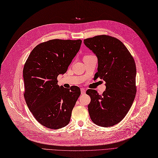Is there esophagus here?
I'll use <instances>...</instances> for the list:
<instances>
[{
	"label": "esophagus",
	"mask_w": 158,
	"mask_h": 158,
	"mask_svg": "<svg viewBox=\"0 0 158 158\" xmlns=\"http://www.w3.org/2000/svg\"><path fill=\"white\" fill-rule=\"evenodd\" d=\"M81 94H85L86 90H85V89L82 88V89H81Z\"/></svg>",
	"instance_id": "34e87169"
}]
</instances>
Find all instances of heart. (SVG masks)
<instances>
[{"mask_svg": "<svg viewBox=\"0 0 158 158\" xmlns=\"http://www.w3.org/2000/svg\"><path fill=\"white\" fill-rule=\"evenodd\" d=\"M90 55H90V54H88V55H85L84 56H90Z\"/></svg>", "mask_w": 158, "mask_h": 158, "instance_id": "1", "label": "heart"}]
</instances>
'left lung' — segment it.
Segmentation results:
<instances>
[{
    "label": "left lung",
    "instance_id": "8db88e82",
    "mask_svg": "<svg viewBox=\"0 0 158 158\" xmlns=\"http://www.w3.org/2000/svg\"><path fill=\"white\" fill-rule=\"evenodd\" d=\"M84 44L98 58L95 78L103 79L106 86L102 95L96 90H87L91 99L90 117L96 125L113 126L125 117L135 99V60L124 44L114 37L99 35L84 40Z\"/></svg>",
    "mask_w": 158,
    "mask_h": 158
}]
</instances>
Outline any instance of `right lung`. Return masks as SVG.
<instances>
[{
    "label": "right lung",
    "mask_w": 158,
    "mask_h": 158,
    "mask_svg": "<svg viewBox=\"0 0 158 158\" xmlns=\"http://www.w3.org/2000/svg\"><path fill=\"white\" fill-rule=\"evenodd\" d=\"M81 40L55 39L36 45L23 68L27 106L36 120L49 129L67 126L81 94L77 86L64 88L58 85L57 77L65 73L77 55Z\"/></svg>",
    "instance_id": "1"
}]
</instances>
